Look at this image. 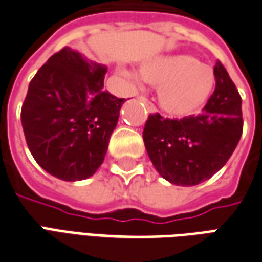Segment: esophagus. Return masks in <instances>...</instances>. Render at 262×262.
<instances>
[{
    "mask_svg": "<svg viewBox=\"0 0 262 262\" xmlns=\"http://www.w3.org/2000/svg\"><path fill=\"white\" fill-rule=\"evenodd\" d=\"M137 99H139L140 102H143V103H144V105H146V106H147L148 112H150V114H156V111H157V109H156V106H154L153 103L148 101L147 98L142 97V95H140V97H137Z\"/></svg>",
    "mask_w": 262,
    "mask_h": 262,
    "instance_id": "1",
    "label": "esophagus"
}]
</instances>
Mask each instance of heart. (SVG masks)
<instances>
[{
  "mask_svg": "<svg viewBox=\"0 0 262 262\" xmlns=\"http://www.w3.org/2000/svg\"><path fill=\"white\" fill-rule=\"evenodd\" d=\"M140 75L143 80L159 86L160 106L177 118L198 114L216 85L214 70L191 54L156 57L140 67Z\"/></svg>",
  "mask_w": 262,
  "mask_h": 262,
  "instance_id": "b5f03b06",
  "label": "heart"
}]
</instances>
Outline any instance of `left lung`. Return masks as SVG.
Segmentation results:
<instances>
[{"label":"left lung","instance_id":"obj_1","mask_svg":"<svg viewBox=\"0 0 262 262\" xmlns=\"http://www.w3.org/2000/svg\"><path fill=\"white\" fill-rule=\"evenodd\" d=\"M216 88L203 114L182 119L148 116L143 140L154 168L174 185L193 187L227 163L243 133L242 98L223 64L214 66Z\"/></svg>","mask_w":262,"mask_h":262}]
</instances>
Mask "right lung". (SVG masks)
I'll return each mask as SVG.
<instances>
[{"instance_id": "obj_1", "label": "right lung", "mask_w": 262, "mask_h": 262, "mask_svg": "<svg viewBox=\"0 0 262 262\" xmlns=\"http://www.w3.org/2000/svg\"><path fill=\"white\" fill-rule=\"evenodd\" d=\"M106 67L71 48L32 78L20 120L33 159L50 176L81 181L95 174L125 102L103 91Z\"/></svg>"}]
</instances>
